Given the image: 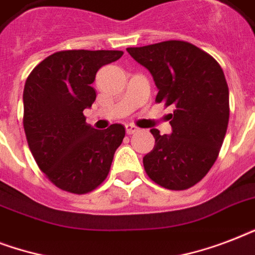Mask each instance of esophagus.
<instances>
[{"instance_id":"34e87169","label":"esophagus","mask_w":255,"mask_h":255,"mask_svg":"<svg viewBox=\"0 0 255 255\" xmlns=\"http://www.w3.org/2000/svg\"><path fill=\"white\" fill-rule=\"evenodd\" d=\"M139 131V128L133 126V124H127L126 126V132H127V135H132V133H135V132Z\"/></svg>"}]
</instances>
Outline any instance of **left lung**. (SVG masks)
I'll list each match as a JSON object with an SVG mask.
<instances>
[{"instance_id":"1","label":"left lung","mask_w":255,"mask_h":255,"mask_svg":"<svg viewBox=\"0 0 255 255\" xmlns=\"http://www.w3.org/2000/svg\"><path fill=\"white\" fill-rule=\"evenodd\" d=\"M149 70L159 88L156 103L172 106V133L151 129L155 148L143 157L145 173L157 185L184 190L201 181L217 160L229 123V88L212 55L185 41L128 47Z\"/></svg>"}]
</instances>
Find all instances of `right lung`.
<instances>
[{"label": "right lung", "mask_w": 255, "mask_h": 255, "mask_svg": "<svg viewBox=\"0 0 255 255\" xmlns=\"http://www.w3.org/2000/svg\"><path fill=\"white\" fill-rule=\"evenodd\" d=\"M119 50H62L37 65L23 90V129L35 163L59 189L85 194L108 176L124 136L122 124L94 129L85 108L96 98L98 70L118 61Z\"/></svg>", "instance_id": "right-lung-1"}]
</instances>
